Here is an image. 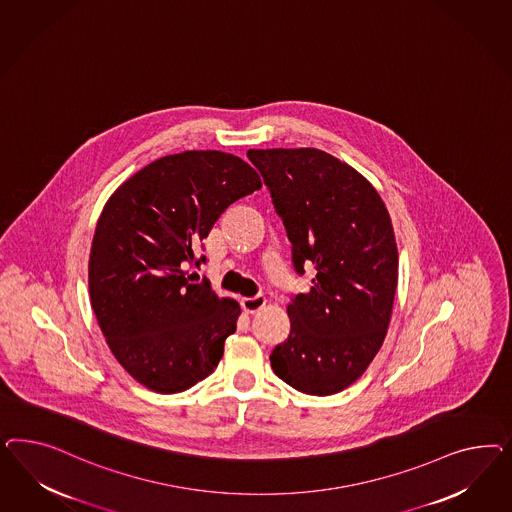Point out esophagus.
<instances>
[{
	"label": "esophagus",
	"instance_id": "34e87169",
	"mask_svg": "<svg viewBox=\"0 0 512 512\" xmlns=\"http://www.w3.org/2000/svg\"><path fill=\"white\" fill-rule=\"evenodd\" d=\"M242 310L246 313H257V311L263 310L266 306V298L263 296H253V298H242Z\"/></svg>",
	"mask_w": 512,
	"mask_h": 512
}]
</instances>
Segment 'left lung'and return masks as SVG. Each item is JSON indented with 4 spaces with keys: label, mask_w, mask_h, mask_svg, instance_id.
I'll return each mask as SVG.
<instances>
[{
    "label": "left lung",
    "mask_w": 512,
    "mask_h": 512,
    "mask_svg": "<svg viewBox=\"0 0 512 512\" xmlns=\"http://www.w3.org/2000/svg\"><path fill=\"white\" fill-rule=\"evenodd\" d=\"M310 291L287 306L289 338L270 355L287 385L330 396L353 385L387 336L398 285V246L387 206L357 169L317 148L249 150Z\"/></svg>",
    "instance_id": "left-lung-1"
}]
</instances>
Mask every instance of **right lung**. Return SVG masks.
I'll return each mask as SVG.
<instances>
[{"instance_id":"right-lung-1","label":"right lung","mask_w":512,"mask_h":512,"mask_svg":"<svg viewBox=\"0 0 512 512\" xmlns=\"http://www.w3.org/2000/svg\"><path fill=\"white\" fill-rule=\"evenodd\" d=\"M263 182L244 159L219 150L165 155L135 172L105 202L93 233L92 310L114 358L142 387L174 394L214 372L240 306L187 264L233 202Z\"/></svg>"}]
</instances>
